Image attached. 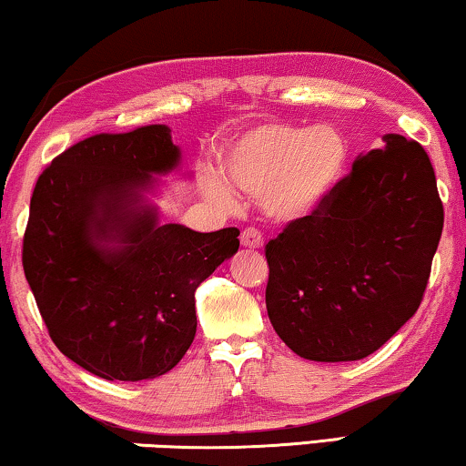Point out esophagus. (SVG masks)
I'll return each instance as SVG.
<instances>
[{"instance_id": "34e87169", "label": "esophagus", "mask_w": 466, "mask_h": 466, "mask_svg": "<svg viewBox=\"0 0 466 466\" xmlns=\"http://www.w3.org/2000/svg\"><path fill=\"white\" fill-rule=\"evenodd\" d=\"M239 239H241V246L250 248V250H258V248H263V235H260L258 228H254V227L244 228Z\"/></svg>"}]
</instances>
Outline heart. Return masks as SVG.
<instances>
[{"label": "heart", "mask_w": 466, "mask_h": 466, "mask_svg": "<svg viewBox=\"0 0 466 466\" xmlns=\"http://www.w3.org/2000/svg\"><path fill=\"white\" fill-rule=\"evenodd\" d=\"M348 142L339 129L267 123L235 139L222 158V176L241 193L260 197L267 218L297 222L327 201L348 165ZM220 203H231L214 188Z\"/></svg>", "instance_id": "1"}]
</instances>
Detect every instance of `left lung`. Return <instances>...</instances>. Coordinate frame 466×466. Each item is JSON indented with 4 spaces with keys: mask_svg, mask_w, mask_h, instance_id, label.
Returning a JSON list of instances; mask_svg holds the SVG:
<instances>
[{
    "mask_svg": "<svg viewBox=\"0 0 466 466\" xmlns=\"http://www.w3.org/2000/svg\"><path fill=\"white\" fill-rule=\"evenodd\" d=\"M441 231L429 155L386 133L314 214L265 246V303L279 339L318 362L373 354L418 311Z\"/></svg>",
    "mask_w": 466,
    "mask_h": 466,
    "instance_id": "8db88e82",
    "label": "left lung"
}]
</instances>
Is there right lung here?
I'll list each match as a JSON object with an SVG mask.
<instances>
[{"instance_id": "obj_1", "label": "right lung", "mask_w": 466, "mask_h": 466, "mask_svg": "<svg viewBox=\"0 0 466 466\" xmlns=\"http://www.w3.org/2000/svg\"><path fill=\"white\" fill-rule=\"evenodd\" d=\"M180 165L167 125L97 133L61 152L31 195L23 269L55 346L104 380L174 369L197 333L195 290L239 228L158 225L152 174Z\"/></svg>"}]
</instances>
